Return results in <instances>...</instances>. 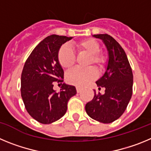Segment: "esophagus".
<instances>
[{
	"label": "esophagus",
	"instance_id": "esophagus-1",
	"mask_svg": "<svg viewBox=\"0 0 151 151\" xmlns=\"http://www.w3.org/2000/svg\"><path fill=\"white\" fill-rule=\"evenodd\" d=\"M76 91L78 93H80V92H81V91H82V88H81L80 87H76Z\"/></svg>",
	"mask_w": 151,
	"mask_h": 151
}]
</instances>
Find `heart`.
<instances>
[{
  "label": "heart",
  "instance_id": "1",
  "mask_svg": "<svg viewBox=\"0 0 151 151\" xmlns=\"http://www.w3.org/2000/svg\"><path fill=\"white\" fill-rule=\"evenodd\" d=\"M77 49L79 52H85L90 55L88 63L94 64L99 69H102L106 63L104 56L100 54V45L93 38H87L76 43ZM58 60L64 69H69L76 63V54L71 47L64 45L60 48L58 52ZM97 76L96 69L94 67L75 68L66 75L68 82L76 86L83 87L89 82L95 79Z\"/></svg>",
  "mask_w": 151,
  "mask_h": 151
}]
</instances>
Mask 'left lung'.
<instances>
[{
  "instance_id": "1",
  "label": "left lung",
  "mask_w": 151,
  "mask_h": 151,
  "mask_svg": "<svg viewBox=\"0 0 151 151\" xmlns=\"http://www.w3.org/2000/svg\"><path fill=\"white\" fill-rule=\"evenodd\" d=\"M104 43L108 51L107 66L104 74L96 82L104 94H97L85 105V111L94 120L111 123L123 114L132 95L133 74L125 52L112 36L94 35Z\"/></svg>"
}]
</instances>
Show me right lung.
I'll return each mask as SVG.
<instances>
[{"instance_id": "add662e5", "label": "right lung", "mask_w": 151, "mask_h": 151, "mask_svg": "<svg viewBox=\"0 0 151 151\" xmlns=\"http://www.w3.org/2000/svg\"><path fill=\"white\" fill-rule=\"evenodd\" d=\"M73 37L51 35L35 47L26 60L21 75V96L29 115L42 124L63 116L67 103L76 94L75 86L63 83L60 91L55 82H63L64 72L58 60L60 47Z\"/></svg>"}]
</instances>
